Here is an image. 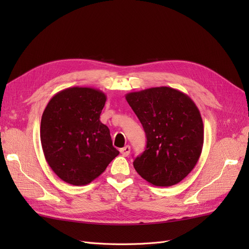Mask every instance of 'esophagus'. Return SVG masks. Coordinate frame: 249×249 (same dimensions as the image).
I'll use <instances>...</instances> for the list:
<instances>
[{
    "label": "esophagus",
    "instance_id": "1",
    "mask_svg": "<svg viewBox=\"0 0 249 249\" xmlns=\"http://www.w3.org/2000/svg\"><path fill=\"white\" fill-rule=\"evenodd\" d=\"M130 152H131L130 145H125L124 147L120 148V153H122V155H123L124 157H127V156H129V155H130Z\"/></svg>",
    "mask_w": 249,
    "mask_h": 249
}]
</instances>
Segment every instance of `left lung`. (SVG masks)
Segmentation results:
<instances>
[{
  "label": "left lung",
  "mask_w": 249,
  "mask_h": 249,
  "mask_svg": "<svg viewBox=\"0 0 249 249\" xmlns=\"http://www.w3.org/2000/svg\"><path fill=\"white\" fill-rule=\"evenodd\" d=\"M146 134V148L134 160L149 184L179 183L196 165L203 145L200 112L189 95L171 87H153L125 94Z\"/></svg>",
  "instance_id": "obj_1"
}]
</instances>
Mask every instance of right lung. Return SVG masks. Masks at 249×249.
I'll list each match as a JSON object with an SVG mask.
<instances>
[{
	"instance_id": "obj_1",
	"label": "right lung",
	"mask_w": 249,
	"mask_h": 249,
	"mask_svg": "<svg viewBox=\"0 0 249 249\" xmlns=\"http://www.w3.org/2000/svg\"><path fill=\"white\" fill-rule=\"evenodd\" d=\"M107 95L91 87H70L52 97L40 124L44 158L65 183L84 186L99 178L119 152L100 116Z\"/></svg>"
}]
</instances>
